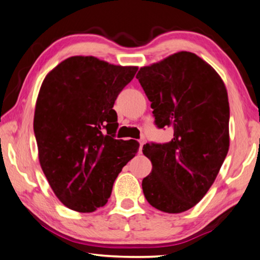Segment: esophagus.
Listing matches in <instances>:
<instances>
[{"label": "esophagus", "instance_id": "34e87169", "mask_svg": "<svg viewBox=\"0 0 260 260\" xmlns=\"http://www.w3.org/2000/svg\"><path fill=\"white\" fill-rule=\"evenodd\" d=\"M139 144H140L139 151H140V152H142V148H143V145H144V144H145V139H144V138H142V139H139Z\"/></svg>", "mask_w": 260, "mask_h": 260}]
</instances>
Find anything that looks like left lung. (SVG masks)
<instances>
[{
    "label": "left lung",
    "mask_w": 260,
    "mask_h": 260,
    "mask_svg": "<svg viewBox=\"0 0 260 260\" xmlns=\"http://www.w3.org/2000/svg\"><path fill=\"white\" fill-rule=\"evenodd\" d=\"M136 78L150 100L155 124L168 126L166 144H146L152 172L142 182L146 201L182 213L203 199L229 150V102L218 72L190 52L140 68Z\"/></svg>",
    "instance_id": "8db88e82"
}]
</instances>
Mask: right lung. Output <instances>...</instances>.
<instances>
[{
    "label": "right lung",
    "instance_id": "right-lung-1",
    "mask_svg": "<svg viewBox=\"0 0 260 260\" xmlns=\"http://www.w3.org/2000/svg\"><path fill=\"white\" fill-rule=\"evenodd\" d=\"M137 70L71 56L41 84L33 121L39 162L55 196L70 210L90 213L105 206L114 181L138 151L136 140L115 139L113 109Z\"/></svg>",
    "mask_w": 260,
    "mask_h": 260
}]
</instances>
